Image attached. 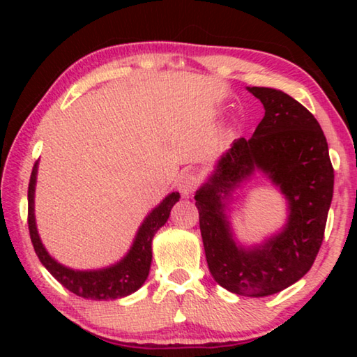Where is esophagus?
I'll return each instance as SVG.
<instances>
[{"label":"esophagus","mask_w":357,"mask_h":357,"mask_svg":"<svg viewBox=\"0 0 357 357\" xmlns=\"http://www.w3.org/2000/svg\"><path fill=\"white\" fill-rule=\"evenodd\" d=\"M198 183H200V179H198L195 173H184L181 174L178 179V190L183 193L184 197H189L195 192Z\"/></svg>","instance_id":"34e87169"}]
</instances>
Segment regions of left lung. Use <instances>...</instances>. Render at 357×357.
<instances>
[{"label": "left lung", "instance_id": "1", "mask_svg": "<svg viewBox=\"0 0 357 357\" xmlns=\"http://www.w3.org/2000/svg\"><path fill=\"white\" fill-rule=\"evenodd\" d=\"M261 100L264 116L253 135L239 138L195 193L209 273L228 291L269 296L282 291L312 268L324 238L334 192L328 142L315 116L291 96L273 88H247ZM255 167L287 197L286 228L257 250L238 248L231 238L222 199Z\"/></svg>", "mask_w": 357, "mask_h": 357}]
</instances>
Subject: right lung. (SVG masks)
Masks as SVG:
<instances>
[{"label":"right lung","mask_w":357,"mask_h":357,"mask_svg":"<svg viewBox=\"0 0 357 357\" xmlns=\"http://www.w3.org/2000/svg\"><path fill=\"white\" fill-rule=\"evenodd\" d=\"M36 173H38V162L33 167L28 185V228L36 255L39 257L40 263L45 266L48 273L55 277L63 287L68 288L69 291L84 299H118L137 291L149 274L151 259H153L151 243H153L154 234L162 225H165L168 217H170L172 208L179 200V193H170L144 219L137 233L134 245L119 263L99 271H72L69 268H64L63 264H59L48 255L39 239L38 228H36L34 222Z\"/></svg>","instance_id":"1"}]
</instances>
